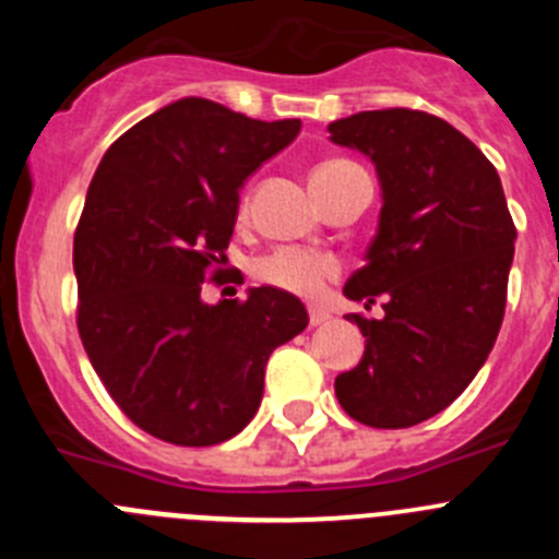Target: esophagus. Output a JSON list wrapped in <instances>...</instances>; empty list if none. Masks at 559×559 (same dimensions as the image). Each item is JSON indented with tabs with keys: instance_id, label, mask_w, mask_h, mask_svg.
I'll return each instance as SVG.
<instances>
[{
	"instance_id": "esophagus-1",
	"label": "esophagus",
	"mask_w": 559,
	"mask_h": 559,
	"mask_svg": "<svg viewBox=\"0 0 559 559\" xmlns=\"http://www.w3.org/2000/svg\"><path fill=\"white\" fill-rule=\"evenodd\" d=\"M324 322H328V313L310 308V328H319V324H324Z\"/></svg>"
}]
</instances>
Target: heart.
<instances>
[{
  "mask_svg": "<svg viewBox=\"0 0 559 559\" xmlns=\"http://www.w3.org/2000/svg\"><path fill=\"white\" fill-rule=\"evenodd\" d=\"M353 165V162L344 159H330L316 167L313 176H324V173L341 170V167ZM338 274V265H335L333 257L316 254V251H299V249H283L274 251L271 257L257 263V280H263L265 285H274V288H283L288 294L296 296H319V290L324 288L328 280Z\"/></svg>",
  "mask_w": 559,
  "mask_h": 559,
  "instance_id": "heart-1",
  "label": "heart"
}]
</instances>
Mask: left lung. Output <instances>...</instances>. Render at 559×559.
Here are the masks:
<instances>
[{"label":"left lung","instance_id":"obj_1","mask_svg":"<svg viewBox=\"0 0 559 559\" xmlns=\"http://www.w3.org/2000/svg\"><path fill=\"white\" fill-rule=\"evenodd\" d=\"M335 145L369 156L383 206L367 263L344 296L383 319L349 313L367 338L335 397L372 428H408L467 389L498 338L515 224L492 162L451 122L414 108L360 111L328 126Z\"/></svg>","mask_w":559,"mask_h":559}]
</instances>
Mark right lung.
Instances as JSON below:
<instances>
[{
	"mask_svg": "<svg viewBox=\"0 0 559 559\" xmlns=\"http://www.w3.org/2000/svg\"><path fill=\"white\" fill-rule=\"evenodd\" d=\"M299 128L185 97L128 128L88 185L72 251L78 333L122 414L170 445L243 431L269 355L308 328L305 305L271 285L243 302L201 299L206 271L226 260L240 187Z\"/></svg>",
	"mask_w": 559,
	"mask_h": 559,
	"instance_id": "add662e5",
	"label": "right lung"
}]
</instances>
